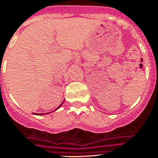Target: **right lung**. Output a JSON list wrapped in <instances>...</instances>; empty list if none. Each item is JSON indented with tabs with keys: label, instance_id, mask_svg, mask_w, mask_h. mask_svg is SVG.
<instances>
[{
	"label": "right lung",
	"instance_id": "right-lung-1",
	"mask_svg": "<svg viewBox=\"0 0 158 158\" xmlns=\"http://www.w3.org/2000/svg\"><path fill=\"white\" fill-rule=\"evenodd\" d=\"M63 102H62V103H61L60 105L59 106H58V108H60V106L62 105V104H63ZM58 108H56V110H57V109H58ZM46 114H48V113H46Z\"/></svg>",
	"mask_w": 158,
	"mask_h": 158
}]
</instances>
